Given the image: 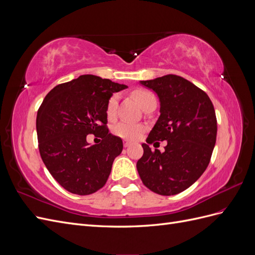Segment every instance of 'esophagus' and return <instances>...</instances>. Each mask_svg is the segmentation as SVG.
Masks as SVG:
<instances>
[{
	"mask_svg": "<svg viewBox=\"0 0 255 255\" xmlns=\"http://www.w3.org/2000/svg\"><path fill=\"white\" fill-rule=\"evenodd\" d=\"M129 145H130V142H128L127 140H123V146H125V148H128Z\"/></svg>",
	"mask_w": 255,
	"mask_h": 255,
	"instance_id": "34e87169",
	"label": "esophagus"
}]
</instances>
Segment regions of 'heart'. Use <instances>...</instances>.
<instances>
[{
	"instance_id": "obj_1",
	"label": "heart",
	"mask_w": 255,
	"mask_h": 255,
	"mask_svg": "<svg viewBox=\"0 0 255 255\" xmlns=\"http://www.w3.org/2000/svg\"><path fill=\"white\" fill-rule=\"evenodd\" d=\"M132 96L138 102V104L142 107V109L145 106V104H148L151 101V100L155 99V97L153 96L152 92L145 89H136L132 92ZM118 99H119L118 95L115 94L109 99V101H107L106 115L109 118L115 117L116 111H117V106H118ZM143 130H144V127L142 125L126 122V121L119 122L118 125H116L114 128V133L126 140L137 139V138L142 134Z\"/></svg>"
}]
</instances>
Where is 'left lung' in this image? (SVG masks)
<instances>
[{
  "label": "left lung",
  "instance_id": "left-lung-1",
  "mask_svg": "<svg viewBox=\"0 0 255 255\" xmlns=\"http://www.w3.org/2000/svg\"><path fill=\"white\" fill-rule=\"evenodd\" d=\"M143 86L155 91L160 116L153 127L137 171L144 186L161 196H172L191 186L205 171L217 136V119L211 99L182 76L167 74ZM167 140L165 152L152 151L148 143Z\"/></svg>",
  "mask_w": 255,
  "mask_h": 255
}]
</instances>
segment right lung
I'll use <instances>...</instances> for the list:
<instances>
[{
	"mask_svg": "<svg viewBox=\"0 0 255 255\" xmlns=\"http://www.w3.org/2000/svg\"><path fill=\"white\" fill-rule=\"evenodd\" d=\"M128 86L86 74L54 87L37 113L38 148L45 167L60 186L86 196L102 188L114 159L122 152L120 137L109 133L106 104ZM102 138L90 146L87 135Z\"/></svg>",
	"mask_w": 255,
	"mask_h": 255,
	"instance_id": "1",
	"label": "right lung"
}]
</instances>
